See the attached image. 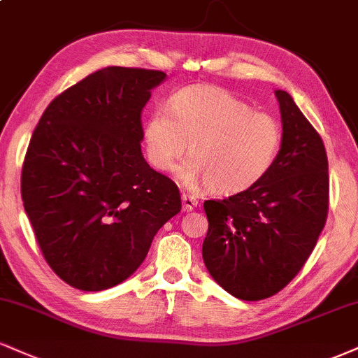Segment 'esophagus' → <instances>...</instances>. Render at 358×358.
Here are the masks:
<instances>
[{"mask_svg":"<svg viewBox=\"0 0 358 358\" xmlns=\"http://www.w3.org/2000/svg\"><path fill=\"white\" fill-rule=\"evenodd\" d=\"M182 205H183V212H192V210H195L198 206V200L195 196L183 193V195H182Z\"/></svg>","mask_w":358,"mask_h":358,"instance_id":"obj_1","label":"esophagus"}]
</instances>
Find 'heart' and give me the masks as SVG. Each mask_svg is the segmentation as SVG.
<instances>
[{
	"instance_id": "heart-1",
	"label": "heart",
	"mask_w": 358,
	"mask_h": 358,
	"mask_svg": "<svg viewBox=\"0 0 358 358\" xmlns=\"http://www.w3.org/2000/svg\"><path fill=\"white\" fill-rule=\"evenodd\" d=\"M146 155L160 171H176L185 185H208L218 195H235L270 173L282 148V124L253 111L247 101L217 86H188L170 100V110L150 113L143 130Z\"/></svg>"
}]
</instances>
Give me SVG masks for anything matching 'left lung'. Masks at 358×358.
<instances>
[{
    "label": "left lung",
    "instance_id": "8db88e82",
    "mask_svg": "<svg viewBox=\"0 0 358 358\" xmlns=\"http://www.w3.org/2000/svg\"><path fill=\"white\" fill-rule=\"evenodd\" d=\"M283 141L270 173L225 200H206L201 255L215 282L240 300L268 299L302 270L329 212L324 141L294 98L275 92Z\"/></svg>",
    "mask_w": 358,
    "mask_h": 358
}]
</instances>
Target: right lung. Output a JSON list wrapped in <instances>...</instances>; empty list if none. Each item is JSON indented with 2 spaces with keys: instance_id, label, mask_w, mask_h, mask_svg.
<instances>
[{
  "instance_id": "1",
  "label": "right lung",
  "mask_w": 358,
  "mask_h": 358,
  "mask_svg": "<svg viewBox=\"0 0 358 358\" xmlns=\"http://www.w3.org/2000/svg\"><path fill=\"white\" fill-rule=\"evenodd\" d=\"M163 71L108 66L56 96L33 131L21 198L43 257L68 285L111 288L143 264L182 210L141 153V110Z\"/></svg>"
}]
</instances>
